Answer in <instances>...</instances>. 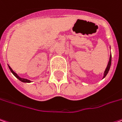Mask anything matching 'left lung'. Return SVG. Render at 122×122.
Instances as JSON below:
<instances>
[{
	"label": "left lung",
	"mask_w": 122,
	"mask_h": 122,
	"mask_svg": "<svg viewBox=\"0 0 122 122\" xmlns=\"http://www.w3.org/2000/svg\"><path fill=\"white\" fill-rule=\"evenodd\" d=\"M111 55H110V59H109L108 63V65H107V67H106V70H105V71H104V77H103V79H104L106 76L107 75V74H108V71H109V70H110V68H111Z\"/></svg>",
	"instance_id": "1"
}]
</instances>
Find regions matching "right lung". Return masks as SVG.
Instances as JSON below:
<instances>
[{
  "label": "right lung",
  "mask_w": 122,
  "mask_h": 122,
  "mask_svg": "<svg viewBox=\"0 0 122 122\" xmlns=\"http://www.w3.org/2000/svg\"><path fill=\"white\" fill-rule=\"evenodd\" d=\"M9 66V68H10V71L11 72V73L14 75L15 76L17 79H18V80H20V81H22V82H24V83H30L31 82V81H30V80H28V79H24V78H21V77H20L16 73V72H14V71H13V70L11 69V67L10 66Z\"/></svg>",
  "instance_id": "obj_1"
}]
</instances>
